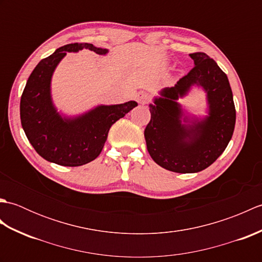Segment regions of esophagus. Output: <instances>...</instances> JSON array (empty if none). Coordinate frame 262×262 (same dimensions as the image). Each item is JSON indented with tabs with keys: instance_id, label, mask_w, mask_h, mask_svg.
Instances as JSON below:
<instances>
[{
	"instance_id": "34e87169",
	"label": "esophagus",
	"mask_w": 262,
	"mask_h": 262,
	"mask_svg": "<svg viewBox=\"0 0 262 262\" xmlns=\"http://www.w3.org/2000/svg\"><path fill=\"white\" fill-rule=\"evenodd\" d=\"M136 101L138 103H142V104H145L149 101V94L146 92H140L136 96Z\"/></svg>"
}]
</instances>
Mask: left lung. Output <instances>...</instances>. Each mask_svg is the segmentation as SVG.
Listing matches in <instances>:
<instances>
[{
    "mask_svg": "<svg viewBox=\"0 0 262 262\" xmlns=\"http://www.w3.org/2000/svg\"><path fill=\"white\" fill-rule=\"evenodd\" d=\"M194 66L174 86L165 88L149 104L151 120L145 136L154 162L178 173H194L208 168L225 151L235 126V105L226 74L205 53L189 55ZM192 85L208 93L209 116L182 124L181 106L176 102Z\"/></svg>",
    "mask_w": 262,
    "mask_h": 262,
    "instance_id": "obj_1",
    "label": "left lung"
}]
</instances>
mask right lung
Instances as JSON below:
<instances>
[{"mask_svg": "<svg viewBox=\"0 0 262 262\" xmlns=\"http://www.w3.org/2000/svg\"><path fill=\"white\" fill-rule=\"evenodd\" d=\"M83 48L99 55L108 53V49L88 42L59 47L32 71L20 101L21 125L28 141L41 158L63 166H80L97 159L110 127L137 105L135 101L98 105L73 118H63L57 113L51 96L53 73L66 52L76 53Z\"/></svg>", "mask_w": 262, "mask_h": 262, "instance_id": "obj_1", "label": "right lung"}]
</instances>
